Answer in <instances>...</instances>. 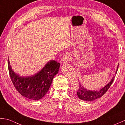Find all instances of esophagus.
I'll return each instance as SVG.
<instances>
[{"label":"esophagus","instance_id":"esophagus-1","mask_svg":"<svg viewBox=\"0 0 125 125\" xmlns=\"http://www.w3.org/2000/svg\"><path fill=\"white\" fill-rule=\"evenodd\" d=\"M71 56L68 54H66L62 58V62L63 63H67L71 60Z\"/></svg>","mask_w":125,"mask_h":125}]
</instances>
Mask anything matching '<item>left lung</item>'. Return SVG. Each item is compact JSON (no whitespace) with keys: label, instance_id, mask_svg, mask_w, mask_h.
<instances>
[{"label":"left lung","instance_id":"obj_1","mask_svg":"<svg viewBox=\"0 0 125 125\" xmlns=\"http://www.w3.org/2000/svg\"><path fill=\"white\" fill-rule=\"evenodd\" d=\"M118 67L116 71L115 75H114L113 78L112 79L110 82H109L107 85H106L104 88L101 89L100 91H92L90 90H87V89L84 88L83 85H81L80 83L79 84L78 90L77 92V95L79 98L85 101H93L95 100L96 99L101 97L104 94H105V93L108 91V90L109 88V87H111V85L113 82L114 78H115V77L116 75L117 71H118Z\"/></svg>","mask_w":125,"mask_h":125}]
</instances>
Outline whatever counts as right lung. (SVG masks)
<instances>
[{
    "mask_svg": "<svg viewBox=\"0 0 125 125\" xmlns=\"http://www.w3.org/2000/svg\"><path fill=\"white\" fill-rule=\"evenodd\" d=\"M59 62L50 60L35 75L25 77L14 72L8 59L9 74L15 88L20 94L33 100L44 97L49 90L53 78L59 71Z\"/></svg>",
    "mask_w": 125,
    "mask_h": 125,
    "instance_id": "1",
    "label": "right lung"
}]
</instances>
